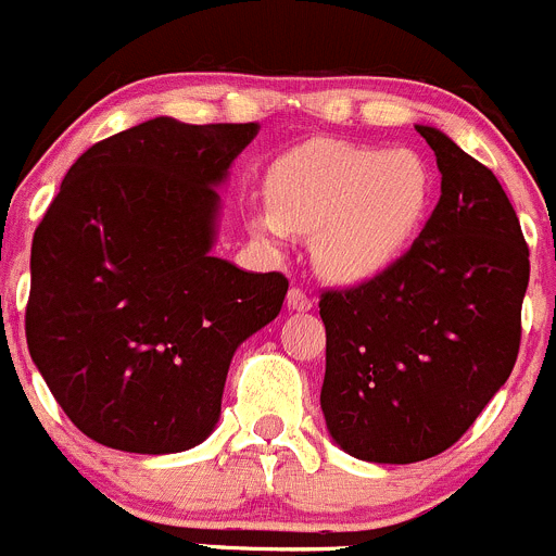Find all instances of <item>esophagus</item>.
Here are the masks:
<instances>
[{"label":"esophagus","instance_id":"34e87169","mask_svg":"<svg viewBox=\"0 0 556 556\" xmlns=\"http://www.w3.org/2000/svg\"><path fill=\"white\" fill-rule=\"evenodd\" d=\"M288 307L295 309V313H307V309L313 307V295L304 288H299V285H293V288L288 290Z\"/></svg>","mask_w":556,"mask_h":556}]
</instances>
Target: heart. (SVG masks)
Masks as SVG:
<instances>
[{
    "mask_svg": "<svg viewBox=\"0 0 556 556\" xmlns=\"http://www.w3.org/2000/svg\"><path fill=\"white\" fill-rule=\"evenodd\" d=\"M433 189V173L417 150L318 139L268 167L271 211H254L249 227L268 243L313 232V257L324 277L365 282L412 247Z\"/></svg>",
    "mask_w": 556,
    "mask_h": 556,
    "instance_id": "b5f03b06",
    "label": "heart"
}]
</instances>
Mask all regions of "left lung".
I'll return each mask as SVG.
<instances>
[{
	"label": "left lung",
	"instance_id": "left-lung-1",
	"mask_svg": "<svg viewBox=\"0 0 556 556\" xmlns=\"http://www.w3.org/2000/svg\"><path fill=\"white\" fill-rule=\"evenodd\" d=\"M442 197L401 261L320 295L334 444L370 464L453 447L505 387L521 342L529 249L505 189L447 134L417 126Z\"/></svg>",
	"mask_w": 556,
	"mask_h": 556
}]
</instances>
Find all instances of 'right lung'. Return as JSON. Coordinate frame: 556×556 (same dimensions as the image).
<instances>
[{
	"instance_id": "1",
	"label": "right lung",
	"mask_w": 556,
	"mask_h": 556,
	"mask_svg": "<svg viewBox=\"0 0 556 556\" xmlns=\"http://www.w3.org/2000/svg\"><path fill=\"white\" fill-rule=\"evenodd\" d=\"M257 123L153 117L76 159L33 238L27 345L71 422L103 447L184 453L222 414L282 274L214 257L232 161Z\"/></svg>"
}]
</instances>
